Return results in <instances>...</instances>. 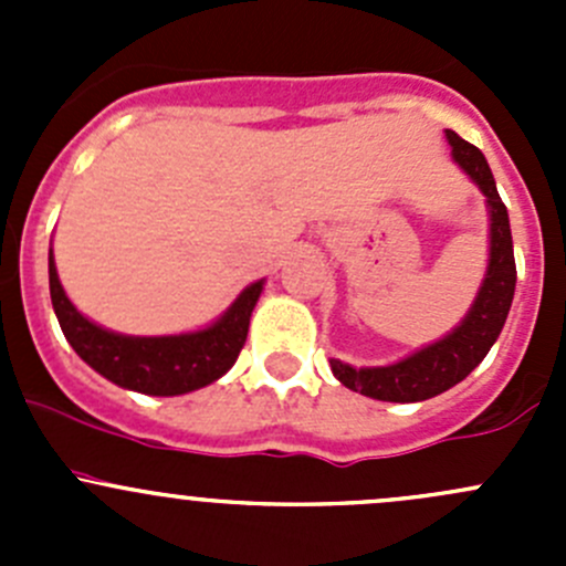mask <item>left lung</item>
Here are the masks:
<instances>
[{"mask_svg": "<svg viewBox=\"0 0 566 566\" xmlns=\"http://www.w3.org/2000/svg\"><path fill=\"white\" fill-rule=\"evenodd\" d=\"M447 142L452 147V161L471 177L473 186L484 193L490 216V249L488 271H484L479 293L465 317L432 345L419 347L410 356L386 367H353V364L331 358V373L350 391L380 402H421L443 394L471 375L499 339L515 298V251H512V230L506 205L501 202L493 172L484 161L482 150L460 139L447 128Z\"/></svg>", "mask_w": 566, "mask_h": 566, "instance_id": "left-lung-1", "label": "left lung"}]
</instances>
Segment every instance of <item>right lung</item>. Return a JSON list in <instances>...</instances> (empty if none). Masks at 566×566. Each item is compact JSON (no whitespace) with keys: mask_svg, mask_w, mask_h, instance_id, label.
<instances>
[{"mask_svg":"<svg viewBox=\"0 0 566 566\" xmlns=\"http://www.w3.org/2000/svg\"><path fill=\"white\" fill-rule=\"evenodd\" d=\"M265 279L251 282L219 319L199 331L169 336H130L108 331L84 317L62 290L54 254L49 249V290L54 315L84 364L128 391L150 397H177L216 384L227 375L249 334V319Z\"/></svg>","mask_w":566,"mask_h":566,"instance_id":"1","label":"right lung"}]
</instances>
